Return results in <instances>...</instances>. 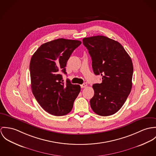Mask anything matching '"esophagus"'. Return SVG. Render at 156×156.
<instances>
[{"label": "esophagus", "mask_w": 156, "mask_h": 156, "mask_svg": "<svg viewBox=\"0 0 156 156\" xmlns=\"http://www.w3.org/2000/svg\"><path fill=\"white\" fill-rule=\"evenodd\" d=\"M87 86V84L86 83H84V84L81 85V88H86Z\"/></svg>", "instance_id": "1"}]
</instances>
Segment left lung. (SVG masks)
Here are the masks:
<instances>
[{"instance_id":"1","label":"left lung","mask_w":156,"mask_h":156,"mask_svg":"<svg viewBox=\"0 0 156 156\" xmlns=\"http://www.w3.org/2000/svg\"><path fill=\"white\" fill-rule=\"evenodd\" d=\"M83 42L91 57L94 74L102 76V83L93 85L91 108L99 115H111L119 111L131 91L132 59L121 44L108 37H84Z\"/></svg>"}]
</instances>
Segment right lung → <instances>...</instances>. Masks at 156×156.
Masks as SVG:
<instances>
[{"instance_id":"right-lung-1","label":"right lung","mask_w":156,"mask_h":156,"mask_svg":"<svg viewBox=\"0 0 156 156\" xmlns=\"http://www.w3.org/2000/svg\"><path fill=\"white\" fill-rule=\"evenodd\" d=\"M81 44L78 40L55 39L41 45L31 58L32 93L41 106L51 115L68 114L80 92V85L71 84L69 80L64 83L60 73L66 74L67 62Z\"/></svg>"}]
</instances>
